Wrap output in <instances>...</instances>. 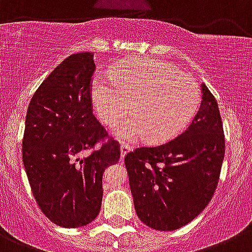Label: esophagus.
Masks as SVG:
<instances>
[{
    "mask_svg": "<svg viewBox=\"0 0 252 252\" xmlns=\"http://www.w3.org/2000/svg\"><path fill=\"white\" fill-rule=\"evenodd\" d=\"M120 147H121V158H124L125 156L127 155V153L132 150V147H131L128 143H125V142H121Z\"/></svg>",
    "mask_w": 252,
    "mask_h": 252,
    "instance_id": "1",
    "label": "esophagus"
}]
</instances>
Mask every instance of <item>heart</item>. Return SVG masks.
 I'll return each mask as SVG.
<instances>
[{"label": "heart", "mask_w": 252, "mask_h": 252, "mask_svg": "<svg viewBox=\"0 0 252 252\" xmlns=\"http://www.w3.org/2000/svg\"><path fill=\"white\" fill-rule=\"evenodd\" d=\"M93 101L106 125L117 124L115 135L135 141L159 142L183 130L200 104L195 79L176 66L153 58H137L115 66L110 79L97 78L93 85Z\"/></svg>", "instance_id": "heart-1"}]
</instances>
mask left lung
I'll use <instances>...</instances> for the list:
<instances>
[{
	"instance_id": "obj_1",
	"label": "left lung",
	"mask_w": 252,
	"mask_h": 252,
	"mask_svg": "<svg viewBox=\"0 0 252 252\" xmlns=\"http://www.w3.org/2000/svg\"><path fill=\"white\" fill-rule=\"evenodd\" d=\"M202 104L173 140L125 156L136 214L147 226L172 231L190 222L214 195L225 155L218 102L202 84Z\"/></svg>"
}]
</instances>
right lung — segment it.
<instances>
[{"label":"right lung","mask_w":252,"mask_h":252,"mask_svg":"<svg viewBox=\"0 0 252 252\" xmlns=\"http://www.w3.org/2000/svg\"><path fill=\"white\" fill-rule=\"evenodd\" d=\"M94 71V53L69 56L40 84L26 116L22 156L31 189L45 217L63 227L97 217L102 173L120 159L119 142L93 114Z\"/></svg>","instance_id":"obj_1"}]
</instances>
